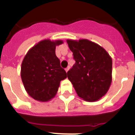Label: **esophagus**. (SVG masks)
<instances>
[{
    "label": "esophagus",
    "instance_id": "esophagus-1",
    "mask_svg": "<svg viewBox=\"0 0 135 135\" xmlns=\"http://www.w3.org/2000/svg\"><path fill=\"white\" fill-rule=\"evenodd\" d=\"M69 69H70V66H68L67 68H66V69H65V70H66V73H67L68 71H69Z\"/></svg>",
    "mask_w": 135,
    "mask_h": 135
}]
</instances>
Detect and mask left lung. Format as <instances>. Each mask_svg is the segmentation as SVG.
<instances>
[{
	"label": "left lung",
	"instance_id": "8db88e82",
	"mask_svg": "<svg viewBox=\"0 0 135 135\" xmlns=\"http://www.w3.org/2000/svg\"><path fill=\"white\" fill-rule=\"evenodd\" d=\"M75 64L67 73L79 98L96 102L104 96L112 81V59L103 47L87 39L69 40Z\"/></svg>",
	"mask_w": 135,
	"mask_h": 135
}]
</instances>
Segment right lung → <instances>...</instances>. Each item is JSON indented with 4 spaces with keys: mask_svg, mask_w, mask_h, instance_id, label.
<instances>
[{
    "mask_svg": "<svg viewBox=\"0 0 135 135\" xmlns=\"http://www.w3.org/2000/svg\"><path fill=\"white\" fill-rule=\"evenodd\" d=\"M61 40L45 39L30 48L21 66V77L25 91L30 97L46 102L56 95L60 81L67 77L56 56L57 46Z\"/></svg>",
    "mask_w": 135,
    "mask_h": 135,
    "instance_id": "1",
    "label": "right lung"
}]
</instances>
